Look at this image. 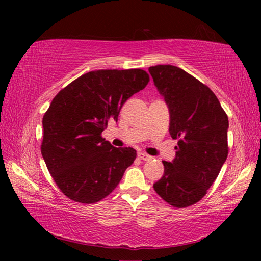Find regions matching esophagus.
Instances as JSON below:
<instances>
[{
    "label": "esophagus",
    "instance_id": "obj_1",
    "mask_svg": "<svg viewBox=\"0 0 261 261\" xmlns=\"http://www.w3.org/2000/svg\"><path fill=\"white\" fill-rule=\"evenodd\" d=\"M138 158L140 159V160H144V161H148V160H151V159H152V156H149L148 154L144 153V152H139Z\"/></svg>",
    "mask_w": 261,
    "mask_h": 261
}]
</instances>
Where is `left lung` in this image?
I'll use <instances>...</instances> for the list:
<instances>
[{
  "label": "left lung",
  "instance_id": "obj_1",
  "mask_svg": "<svg viewBox=\"0 0 261 261\" xmlns=\"http://www.w3.org/2000/svg\"><path fill=\"white\" fill-rule=\"evenodd\" d=\"M169 108V134L177 139L176 158L162 161L165 173L153 188L163 200L183 208L199 201L228 156V116L210 87L183 69H148Z\"/></svg>",
  "mask_w": 261,
  "mask_h": 261
}]
</instances>
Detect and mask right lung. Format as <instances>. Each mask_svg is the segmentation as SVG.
I'll list each match as a JSON object with an SVG mask.
<instances>
[{"label":"right lung","mask_w":261,"mask_h":261,"mask_svg":"<svg viewBox=\"0 0 261 261\" xmlns=\"http://www.w3.org/2000/svg\"><path fill=\"white\" fill-rule=\"evenodd\" d=\"M148 82L141 69L96 70L70 83L53 99L42 118L41 154L69 199L100 201L134 163L136 149L114 147L101 134L109 121L117 122L122 106Z\"/></svg>","instance_id":"add662e5"}]
</instances>
